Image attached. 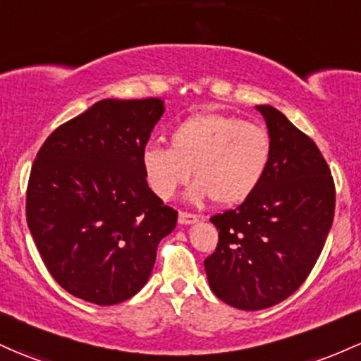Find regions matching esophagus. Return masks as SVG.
<instances>
[{
    "label": "esophagus",
    "mask_w": 361,
    "mask_h": 361,
    "mask_svg": "<svg viewBox=\"0 0 361 361\" xmlns=\"http://www.w3.org/2000/svg\"><path fill=\"white\" fill-rule=\"evenodd\" d=\"M199 219H200L199 214H192V212H185V211H181L180 216H178L180 224H193V223H197Z\"/></svg>",
    "instance_id": "34e87169"
}]
</instances>
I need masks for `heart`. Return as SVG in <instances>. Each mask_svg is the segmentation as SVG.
Listing matches in <instances>:
<instances>
[{"instance_id": "obj_1", "label": "heart", "mask_w": 361, "mask_h": 361, "mask_svg": "<svg viewBox=\"0 0 361 361\" xmlns=\"http://www.w3.org/2000/svg\"><path fill=\"white\" fill-rule=\"evenodd\" d=\"M271 159V137L262 125L221 113H199L173 128L169 147L150 145L142 168L150 190L169 200L195 174L193 200L212 197L236 205L259 187Z\"/></svg>"}]
</instances>
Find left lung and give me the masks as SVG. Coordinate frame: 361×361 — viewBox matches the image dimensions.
Returning <instances> with one entry per match:
<instances>
[{
    "label": "left lung",
    "mask_w": 361,
    "mask_h": 361,
    "mask_svg": "<svg viewBox=\"0 0 361 361\" xmlns=\"http://www.w3.org/2000/svg\"><path fill=\"white\" fill-rule=\"evenodd\" d=\"M257 109L267 123L271 159L248 199L211 217L219 241L204 260L214 295L240 310L269 308L302 286L336 207L334 180L315 142L272 106Z\"/></svg>",
    "instance_id": "1"
}]
</instances>
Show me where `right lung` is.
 Returning a JSON list of instances; mask_svg holds the SVG:
<instances>
[{"label": "right lung", "instance_id": "1", "mask_svg": "<svg viewBox=\"0 0 361 361\" xmlns=\"http://www.w3.org/2000/svg\"><path fill=\"white\" fill-rule=\"evenodd\" d=\"M162 101L102 99L59 125L27 185V224L54 281L77 298L116 305L147 283L178 212L149 188L142 154Z\"/></svg>", "mask_w": 361, "mask_h": 361}]
</instances>
